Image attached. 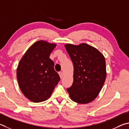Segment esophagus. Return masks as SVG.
I'll return each instance as SVG.
<instances>
[{
  "mask_svg": "<svg viewBox=\"0 0 129 129\" xmlns=\"http://www.w3.org/2000/svg\"><path fill=\"white\" fill-rule=\"evenodd\" d=\"M58 74H59V76H60V78H62V73L61 72H58Z\"/></svg>",
  "mask_w": 129,
  "mask_h": 129,
  "instance_id": "34e87169",
  "label": "esophagus"
}]
</instances>
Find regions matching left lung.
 Listing matches in <instances>:
<instances>
[{
  "instance_id": "8db88e82",
  "label": "left lung",
  "mask_w": 129,
  "mask_h": 129,
  "mask_svg": "<svg viewBox=\"0 0 129 129\" xmlns=\"http://www.w3.org/2000/svg\"><path fill=\"white\" fill-rule=\"evenodd\" d=\"M65 47L74 66L73 82L67 90L73 101L88 103L98 96L104 83L105 58L97 49L85 43Z\"/></svg>"
}]
</instances>
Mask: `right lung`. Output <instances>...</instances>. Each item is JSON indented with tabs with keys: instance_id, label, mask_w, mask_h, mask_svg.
Returning a JSON list of instances; mask_svg holds the SVG:
<instances>
[{
	"instance_id": "1",
	"label": "right lung",
	"mask_w": 129,
	"mask_h": 129,
	"mask_svg": "<svg viewBox=\"0 0 129 129\" xmlns=\"http://www.w3.org/2000/svg\"><path fill=\"white\" fill-rule=\"evenodd\" d=\"M56 44L45 41L36 42L26 52L18 64L17 78L21 91L33 102L48 99L60 80L50 58Z\"/></svg>"
}]
</instances>
